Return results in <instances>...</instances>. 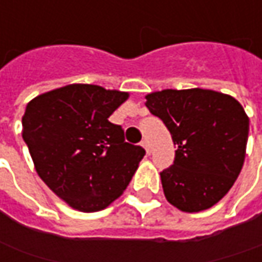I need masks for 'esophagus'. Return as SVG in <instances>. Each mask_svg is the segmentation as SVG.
I'll use <instances>...</instances> for the list:
<instances>
[{
	"label": "esophagus",
	"instance_id": "esophagus-1",
	"mask_svg": "<svg viewBox=\"0 0 262 262\" xmlns=\"http://www.w3.org/2000/svg\"><path fill=\"white\" fill-rule=\"evenodd\" d=\"M143 148H145V150H146V154H150V148H149V143L148 140H142V143H140Z\"/></svg>",
	"mask_w": 262,
	"mask_h": 262
}]
</instances>
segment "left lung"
Returning a JSON list of instances; mask_svg holds the SVG:
<instances>
[{
    "label": "left lung",
    "instance_id": "8db88e82",
    "mask_svg": "<svg viewBox=\"0 0 262 262\" xmlns=\"http://www.w3.org/2000/svg\"><path fill=\"white\" fill-rule=\"evenodd\" d=\"M177 146L161 172L167 200L187 213L217 203L236 181L248 142L249 119L233 97L213 90H162L146 95Z\"/></svg>",
    "mask_w": 262,
    "mask_h": 262
}]
</instances>
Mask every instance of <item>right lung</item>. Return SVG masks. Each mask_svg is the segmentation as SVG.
I'll return each instance as SVG.
<instances>
[{
    "mask_svg": "<svg viewBox=\"0 0 262 262\" xmlns=\"http://www.w3.org/2000/svg\"><path fill=\"white\" fill-rule=\"evenodd\" d=\"M129 98L100 85L71 84L37 95L23 116V139L45 184L79 212H98L130 183L145 149L108 122Z\"/></svg>",
    "mask_w": 262,
    "mask_h": 262,
    "instance_id": "add662e5",
    "label": "right lung"
}]
</instances>
